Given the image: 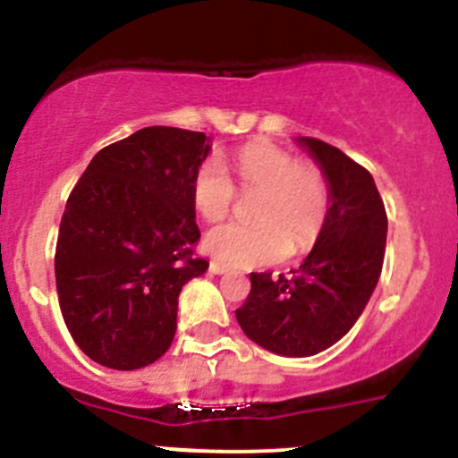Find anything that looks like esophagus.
<instances>
[{
  "label": "esophagus",
  "mask_w": 458,
  "mask_h": 458,
  "mask_svg": "<svg viewBox=\"0 0 458 458\" xmlns=\"http://www.w3.org/2000/svg\"><path fill=\"white\" fill-rule=\"evenodd\" d=\"M225 270H228V267L221 266L219 261H210V272H212V275H224Z\"/></svg>",
  "instance_id": "esophagus-1"
}]
</instances>
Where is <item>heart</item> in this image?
Instances as JSON below:
<instances>
[{
    "mask_svg": "<svg viewBox=\"0 0 458 458\" xmlns=\"http://www.w3.org/2000/svg\"><path fill=\"white\" fill-rule=\"evenodd\" d=\"M234 173L242 191H261L252 212L257 224L210 230L203 239L208 255L221 266L252 267L315 246L330 215V186L318 165L299 161L275 143L252 141L234 157ZM191 192L208 224L225 219L237 199L234 183L215 159L195 170Z\"/></svg>",
    "mask_w": 458,
    "mask_h": 458,
    "instance_id": "obj_1",
    "label": "heart"
}]
</instances>
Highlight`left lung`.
<instances>
[{"mask_svg": "<svg viewBox=\"0 0 458 458\" xmlns=\"http://www.w3.org/2000/svg\"><path fill=\"white\" fill-rule=\"evenodd\" d=\"M330 186V215L306 261L272 279L250 272V294L234 310L261 348L310 357L354 326L377 288L386 255L387 215L372 174L330 143L301 137Z\"/></svg>", "mask_w": 458, "mask_h": 458, "instance_id": "left-lung-1", "label": "left lung"}]
</instances>
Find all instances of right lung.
<instances>
[{"label":"right lung","mask_w":458,"mask_h":458,"mask_svg":"<svg viewBox=\"0 0 458 458\" xmlns=\"http://www.w3.org/2000/svg\"><path fill=\"white\" fill-rule=\"evenodd\" d=\"M208 150L203 132L141 128L101 148L72 188L55 281L72 341L99 366L146 368L173 344L179 293L208 270L191 192Z\"/></svg>","instance_id":"add662e5"}]
</instances>
